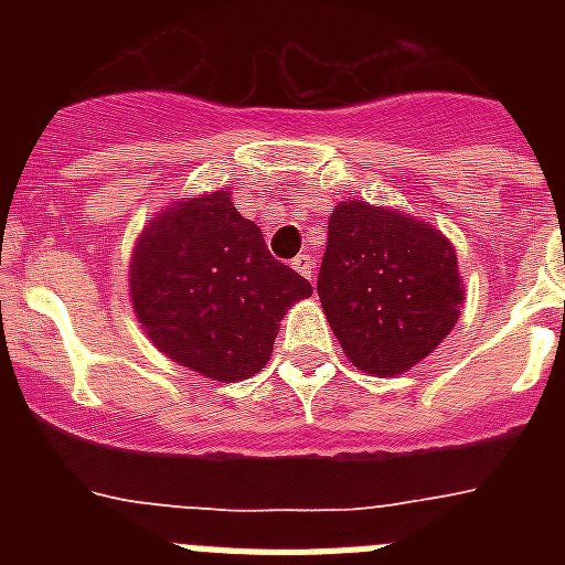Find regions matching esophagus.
Wrapping results in <instances>:
<instances>
[{"label": "esophagus", "instance_id": "34e87169", "mask_svg": "<svg viewBox=\"0 0 565 565\" xmlns=\"http://www.w3.org/2000/svg\"><path fill=\"white\" fill-rule=\"evenodd\" d=\"M291 266L297 268V271L302 274V277L311 279V282H313V266H317V259H313L311 254H297V257H294Z\"/></svg>", "mask_w": 565, "mask_h": 565}]
</instances>
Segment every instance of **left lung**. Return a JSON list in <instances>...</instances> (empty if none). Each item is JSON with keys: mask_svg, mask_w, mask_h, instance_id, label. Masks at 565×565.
<instances>
[{"mask_svg": "<svg viewBox=\"0 0 565 565\" xmlns=\"http://www.w3.org/2000/svg\"><path fill=\"white\" fill-rule=\"evenodd\" d=\"M317 294L342 351L373 376H398L430 356L463 302L450 239L364 201L333 209Z\"/></svg>", "mask_w": 565, "mask_h": 565, "instance_id": "left-lung-1", "label": "left lung"}]
</instances>
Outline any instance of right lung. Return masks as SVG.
<instances>
[{
    "instance_id": "right-lung-1",
    "label": "right lung",
    "mask_w": 565,
    "mask_h": 565,
    "mask_svg": "<svg viewBox=\"0 0 565 565\" xmlns=\"http://www.w3.org/2000/svg\"><path fill=\"white\" fill-rule=\"evenodd\" d=\"M311 294L223 189L154 214L129 263L135 317L154 348L214 382L266 367L279 319Z\"/></svg>"
}]
</instances>
